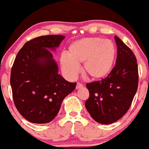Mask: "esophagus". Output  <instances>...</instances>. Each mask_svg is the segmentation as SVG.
Listing matches in <instances>:
<instances>
[{
  "label": "esophagus",
  "mask_w": 149,
  "mask_h": 149,
  "mask_svg": "<svg viewBox=\"0 0 149 149\" xmlns=\"http://www.w3.org/2000/svg\"><path fill=\"white\" fill-rule=\"evenodd\" d=\"M82 87H83V85H82L80 82H77V86H76V89H80L82 88Z\"/></svg>",
  "instance_id": "34e87169"
}]
</instances>
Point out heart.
I'll return each mask as SVG.
<instances>
[{"label": "heart", "instance_id": "1", "mask_svg": "<svg viewBox=\"0 0 149 149\" xmlns=\"http://www.w3.org/2000/svg\"><path fill=\"white\" fill-rule=\"evenodd\" d=\"M117 49L114 43L100 37H87L74 41L67 54L61 56L62 69L68 77L75 78L83 63L84 73L93 79L106 77L113 69Z\"/></svg>", "mask_w": 149, "mask_h": 149}]
</instances>
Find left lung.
I'll return each instance as SVG.
<instances>
[{
    "instance_id": "obj_1",
    "label": "left lung",
    "mask_w": 149,
    "mask_h": 149,
    "mask_svg": "<svg viewBox=\"0 0 149 149\" xmlns=\"http://www.w3.org/2000/svg\"><path fill=\"white\" fill-rule=\"evenodd\" d=\"M116 65L108 77L87 84L90 97L85 107L91 117L101 124H110L129 110L139 84L137 60L131 49L118 36Z\"/></svg>"
}]
</instances>
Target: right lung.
Instances as JSON below:
<instances>
[{
  "label": "right lung",
  "mask_w": 149,
  "mask_h": 149,
  "mask_svg": "<svg viewBox=\"0 0 149 149\" xmlns=\"http://www.w3.org/2000/svg\"><path fill=\"white\" fill-rule=\"evenodd\" d=\"M64 38L62 35L36 37L27 41L16 56L10 80L13 102L29 122H51L64 97L76 87V82L58 74L57 64L48 50H55Z\"/></svg>",
  "instance_id": "1"
}]
</instances>
